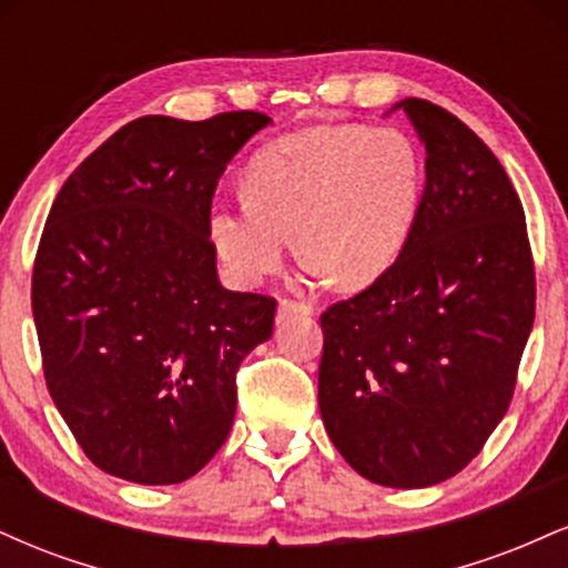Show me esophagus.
Instances as JSON below:
<instances>
[{
  "mask_svg": "<svg viewBox=\"0 0 568 568\" xmlns=\"http://www.w3.org/2000/svg\"><path fill=\"white\" fill-rule=\"evenodd\" d=\"M315 312V306L306 304V302H296V298H280L277 304V321H288L291 315H312Z\"/></svg>",
  "mask_w": 568,
  "mask_h": 568,
  "instance_id": "esophagus-1",
  "label": "esophagus"
}]
</instances>
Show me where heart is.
Listing matches in <instances>:
<instances>
[{"instance_id": "heart-1", "label": "heart", "mask_w": 568, "mask_h": 568, "mask_svg": "<svg viewBox=\"0 0 568 568\" xmlns=\"http://www.w3.org/2000/svg\"><path fill=\"white\" fill-rule=\"evenodd\" d=\"M425 168L397 130L312 128L266 146L245 192L211 211V237L232 277L258 283L298 253L344 288L376 280L406 245Z\"/></svg>"}]
</instances>
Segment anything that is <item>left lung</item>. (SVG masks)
Masks as SVG:
<instances>
[{
    "mask_svg": "<svg viewBox=\"0 0 568 568\" xmlns=\"http://www.w3.org/2000/svg\"><path fill=\"white\" fill-rule=\"evenodd\" d=\"M427 184L400 256L321 315L317 400L352 470L425 488L480 454L510 408L537 306L524 205L459 116L406 98Z\"/></svg>",
    "mask_w": 568,
    "mask_h": 568,
    "instance_id": "obj_1",
    "label": "left lung"
}]
</instances>
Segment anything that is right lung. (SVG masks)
Returning a JSON list of instances; mask_svg holds the SVG:
<instances>
[{"label": "right lung", "mask_w": 568, "mask_h": 568, "mask_svg": "<svg viewBox=\"0 0 568 568\" xmlns=\"http://www.w3.org/2000/svg\"><path fill=\"white\" fill-rule=\"evenodd\" d=\"M262 112L128 122L69 175L31 272L50 397L98 470L143 486L200 473L230 435L240 363L277 302L226 291L211 205Z\"/></svg>", "instance_id": "1"}]
</instances>
